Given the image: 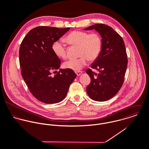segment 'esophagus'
Returning <instances> with one entry per match:
<instances>
[{"label":"esophagus","instance_id":"esophagus-1","mask_svg":"<svg viewBox=\"0 0 149 149\" xmlns=\"http://www.w3.org/2000/svg\"><path fill=\"white\" fill-rule=\"evenodd\" d=\"M75 73H76V74L77 75V76H79V75L82 73V71H76V72H75Z\"/></svg>","mask_w":149,"mask_h":149}]
</instances>
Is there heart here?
<instances>
[{"mask_svg":"<svg viewBox=\"0 0 149 149\" xmlns=\"http://www.w3.org/2000/svg\"><path fill=\"white\" fill-rule=\"evenodd\" d=\"M65 40L72 46H78L76 59H71L64 64L65 68L79 71L87 63L88 60L93 61L97 58L102 48V40L100 36L96 33H89L84 31H74L69 33ZM52 50L55 55L60 58H67L66 48L62 40H57L52 45Z\"/></svg>","mask_w":149,"mask_h":149,"instance_id":"obj_1","label":"heart"}]
</instances>
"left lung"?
I'll return each instance as SVG.
<instances>
[{"instance_id":"8db88e82","label":"left lung","mask_w":149,"mask_h":149,"mask_svg":"<svg viewBox=\"0 0 149 149\" xmlns=\"http://www.w3.org/2000/svg\"><path fill=\"white\" fill-rule=\"evenodd\" d=\"M95 29L102 38V48L91 68L98 70L97 74L88 68L86 72L91 82L86 88L91 99L97 102L108 100L120 91L124 81L128 59L122 37L111 27L103 24L91 25L85 30Z\"/></svg>"}]
</instances>
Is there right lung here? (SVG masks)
I'll return each instance as SVG.
<instances>
[{
	"instance_id": "right-lung-1",
	"label": "right lung",
	"mask_w": 149,
	"mask_h": 149,
	"mask_svg": "<svg viewBox=\"0 0 149 149\" xmlns=\"http://www.w3.org/2000/svg\"><path fill=\"white\" fill-rule=\"evenodd\" d=\"M70 29L37 26L29 31L21 43L19 61L21 75L32 95L43 103L53 104L64 99L77 77L70 69L56 71L61 61L52 50L53 43ZM54 70L55 74L52 75Z\"/></svg>"
}]
</instances>
